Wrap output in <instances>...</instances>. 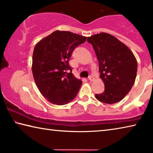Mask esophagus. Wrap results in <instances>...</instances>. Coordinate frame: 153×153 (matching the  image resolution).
I'll list each match as a JSON object with an SVG mask.
<instances>
[{"label":"esophagus","mask_w":153,"mask_h":153,"mask_svg":"<svg viewBox=\"0 0 153 153\" xmlns=\"http://www.w3.org/2000/svg\"><path fill=\"white\" fill-rule=\"evenodd\" d=\"M88 79L90 80V82H93L94 80V77H93L92 76H90L89 77H88Z\"/></svg>","instance_id":"1"}]
</instances>
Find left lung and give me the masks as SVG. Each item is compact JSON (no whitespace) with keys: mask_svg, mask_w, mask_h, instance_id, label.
Returning a JSON list of instances; mask_svg holds the SVG:
<instances>
[{"mask_svg":"<svg viewBox=\"0 0 153 153\" xmlns=\"http://www.w3.org/2000/svg\"><path fill=\"white\" fill-rule=\"evenodd\" d=\"M97 56L100 77L105 90L96 94L97 100L107 104L120 101L130 91L137 74V61L126 45L109 33L102 32L88 37Z\"/></svg>","mask_w":153,"mask_h":153,"instance_id":"left-lung-1","label":"left lung"}]
</instances>
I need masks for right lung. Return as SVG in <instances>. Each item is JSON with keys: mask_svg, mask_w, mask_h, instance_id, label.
Listing matches in <instances>:
<instances>
[{"mask_svg": "<svg viewBox=\"0 0 153 153\" xmlns=\"http://www.w3.org/2000/svg\"><path fill=\"white\" fill-rule=\"evenodd\" d=\"M86 40V36L56 30L36 44L32 74L38 90L48 101L63 105L76 98L82 82L71 73L69 59L74 49Z\"/></svg>", "mask_w": 153, "mask_h": 153, "instance_id": "add662e5", "label": "right lung"}]
</instances>
